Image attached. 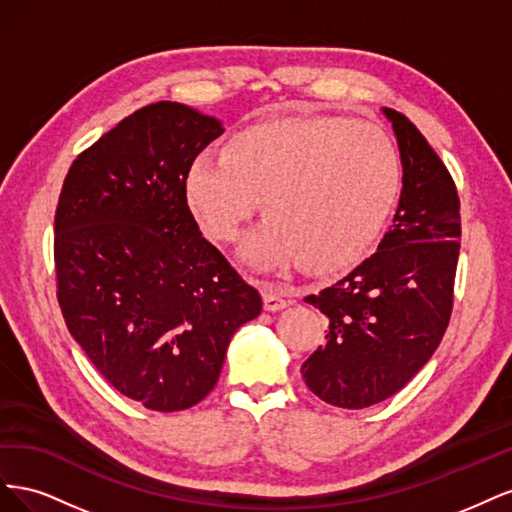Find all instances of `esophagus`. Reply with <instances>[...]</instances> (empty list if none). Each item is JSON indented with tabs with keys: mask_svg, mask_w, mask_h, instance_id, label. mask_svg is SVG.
Wrapping results in <instances>:
<instances>
[{
	"mask_svg": "<svg viewBox=\"0 0 512 512\" xmlns=\"http://www.w3.org/2000/svg\"><path fill=\"white\" fill-rule=\"evenodd\" d=\"M262 301H265L267 312H277V309H284L290 305V301L273 284H265V290H262Z\"/></svg>",
	"mask_w": 512,
	"mask_h": 512,
	"instance_id": "obj_1",
	"label": "esophagus"
}]
</instances>
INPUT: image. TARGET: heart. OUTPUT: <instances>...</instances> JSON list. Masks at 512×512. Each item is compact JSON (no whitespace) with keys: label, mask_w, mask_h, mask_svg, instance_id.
Wrapping results in <instances>:
<instances>
[{"label":"heart","mask_w":512,"mask_h":512,"mask_svg":"<svg viewBox=\"0 0 512 512\" xmlns=\"http://www.w3.org/2000/svg\"><path fill=\"white\" fill-rule=\"evenodd\" d=\"M399 185V153L382 130L339 117H290L243 128L224 156L200 153L185 175V198L218 243L239 237L260 198L269 220L247 241L245 258L256 267L301 262L329 275L371 252Z\"/></svg>","instance_id":"obj_1"}]
</instances>
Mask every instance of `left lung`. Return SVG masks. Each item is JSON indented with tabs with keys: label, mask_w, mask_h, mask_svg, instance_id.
Listing matches in <instances>:
<instances>
[{
	"label": "left lung",
	"mask_w": 512,
	"mask_h": 512,
	"mask_svg": "<svg viewBox=\"0 0 512 512\" xmlns=\"http://www.w3.org/2000/svg\"><path fill=\"white\" fill-rule=\"evenodd\" d=\"M382 113L404 166L393 226L344 280L305 297L327 316L329 331L303 363V380L316 397L348 410L395 395L436 352L453 312L461 247L451 173L406 115Z\"/></svg>",
	"instance_id": "1"
}]
</instances>
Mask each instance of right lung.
<instances>
[{
	"label": "right lung",
	"instance_id": "right-lung-1",
	"mask_svg": "<svg viewBox=\"0 0 512 512\" xmlns=\"http://www.w3.org/2000/svg\"><path fill=\"white\" fill-rule=\"evenodd\" d=\"M224 132L179 102L119 121L76 158L55 211L57 301L104 380L156 412L203 401L260 292L188 207L190 164Z\"/></svg>",
	"mask_w": 512,
	"mask_h": 512
}]
</instances>
